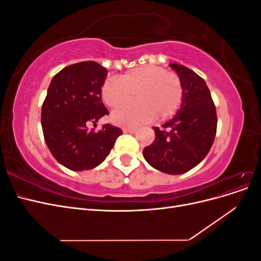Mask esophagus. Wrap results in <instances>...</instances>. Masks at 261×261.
<instances>
[{"instance_id":"esophagus-1","label":"esophagus","mask_w":261,"mask_h":261,"mask_svg":"<svg viewBox=\"0 0 261 261\" xmlns=\"http://www.w3.org/2000/svg\"><path fill=\"white\" fill-rule=\"evenodd\" d=\"M123 132H124V133L134 134V133L136 132V128H134V127H124V128H123Z\"/></svg>"}]
</instances>
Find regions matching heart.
<instances>
[{
	"label": "heart",
	"instance_id": "obj_1",
	"mask_svg": "<svg viewBox=\"0 0 261 261\" xmlns=\"http://www.w3.org/2000/svg\"><path fill=\"white\" fill-rule=\"evenodd\" d=\"M134 93L137 102L124 105L112 112V121L121 126H137L159 116L174 115L183 101V85L173 72L154 65L132 68L118 77H111L101 86V98L110 108L129 101Z\"/></svg>",
	"mask_w": 261,
	"mask_h": 261
}]
</instances>
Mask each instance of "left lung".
Segmentation results:
<instances>
[{
	"label": "left lung",
	"mask_w": 261,
	"mask_h": 261,
	"mask_svg": "<svg viewBox=\"0 0 261 261\" xmlns=\"http://www.w3.org/2000/svg\"><path fill=\"white\" fill-rule=\"evenodd\" d=\"M183 85V101L176 115L153 127V143L143 151L152 168L168 174H181L195 168L215 141L217 112L208 86L194 70L172 63Z\"/></svg>",
	"instance_id": "8db88e82"
}]
</instances>
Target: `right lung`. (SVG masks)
Instances as JSON below:
<instances>
[{
    "mask_svg": "<svg viewBox=\"0 0 261 261\" xmlns=\"http://www.w3.org/2000/svg\"><path fill=\"white\" fill-rule=\"evenodd\" d=\"M107 73L97 62L76 63L60 70L46 92L41 111L44 140L55 160L72 171L98 167L123 134L111 124L97 133L87 128L109 114L101 98Z\"/></svg>",
    "mask_w": 261,
    "mask_h": 261,
    "instance_id": "obj_1",
    "label": "right lung"
}]
</instances>
